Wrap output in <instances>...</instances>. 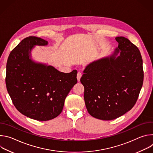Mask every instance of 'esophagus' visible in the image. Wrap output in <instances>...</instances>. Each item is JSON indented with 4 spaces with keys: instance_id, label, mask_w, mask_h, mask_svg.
Segmentation results:
<instances>
[{
    "instance_id": "esophagus-1",
    "label": "esophagus",
    "mask_w": 153,
    "mask_h": 153,
    "mask_svg": "<svg viewBox=\"0 0 153 153\" xmlns=\"http://www.w3.org/2000/svg\"><path fill=\"white\" fill-rule=\"evenodd\" d=\"M81 77H82V73L80 72H78L77 75V79L78 81H80Z\"/></svg>"
}]
</instances>
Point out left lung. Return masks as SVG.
<instances>
[{"label": "left lung", "instance_id": "8db88e82", "mask_svg": "<svg viewBox=\"0 0 153 153\" xmlns=\"http://www.w3.org/2000/svg\"><path fill=\"white\" fill-rule=\"evenodd\" d=\"M113 53L86 67L80 82L89 114L111 120L131 110L143 82V61L138 48L124 37H116Z\"/></svg>", "mask_w": 153, "mask_h": 153}]
</instances>
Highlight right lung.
Masks as SVG:
<instances>
[{"label":"right lung","instance_id":"obj_1","mask_svg":"<svg viewBox=\"0 0 153 153\" xmlns=\"http://www.w3.org/2000/svg\"><path fill=\"white\" fill-rule=\"evenodd\" d=\"M47 45L40 37H26L11 51L7 63L5 82L14 105L20 113L39 121L61 113L65 98L77 82V70L65 73L31 59L35 46Z\"/></svg>","mask_w":153,"mask_h":153}]
</instances>
